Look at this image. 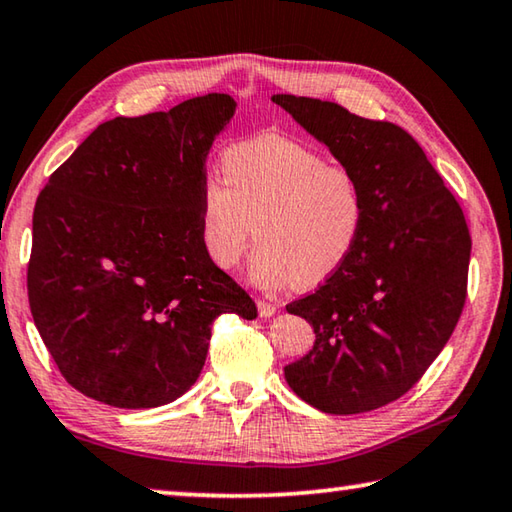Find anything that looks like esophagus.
Here are the masks:
<instances>
[{
    "label": "esophagus",
    "mask_w": 512,
    "mask_h": 512,
    "mask_svg": "<svg viewBox=\"0 0 512 512\" xmlns=\"http://www.w3.org/2000/svg\"><path fill=\"white\" fill-rule=\"evenodd\" d=\"M257 311L262 318H271L275 314V305L273 302H264V300H257Z\"/></svg>",
    "instance_id": "obj_1"
}]
</instances>
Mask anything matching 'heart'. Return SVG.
Here are the masks:
<instances>
[{"label":"heart","mask_w":512,"mask_h":512,"mask_svg":"<svg viewBox=\"0 0 512 512\" xmlns=\"http://www.w3.org/2000/svg\"><path fill=\"white\" fill-rule=\"evenodd\" d=\"M223 176L201 187V241L207 257L230 271L253 237V280L275 289H307L348 262L363 230L359 178L309 146L259 135L223 153Z\"/></svg>","instance_id":"obj_1"}]
</instances>
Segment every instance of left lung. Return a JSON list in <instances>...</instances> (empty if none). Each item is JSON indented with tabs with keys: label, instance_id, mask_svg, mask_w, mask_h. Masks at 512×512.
<instances>
[{
	"label": "left lung",
	"instance_id": "8db88e82",
	"mask_svg": "<svg viewBox=\"0 0 512 512\" xmlns=\"http://www.w3.org/2000/svg\"><path fill=\"white\" fill-rule=\"evenodd\" d=\"M273 101L323 142L363 189V230L339 271L287 305L314 327V348L284 377L334 415L386 406L418 384L461 318L472 239L420 144L391 121L293 94Z\"/></svg>",
	"mask_w": 512,
	"mask_h": 512
}]
</instances>
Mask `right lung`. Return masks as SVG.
I'll return each mask as SVG.
<instances>
[{"label": "right lung", "instance_id": "obj_1", "mask_svg": "<svg viewBox=\"0 0 512 512\" xmlns=\"http://www.w3.org/2000/svg\"><path fill=\"white\" fill-rule=\"evenodd\" d=\"M237 103L194 97L115 117L51 173L33 210L29 307L69 386L117 409L192 388L221 314L253 298L201 241L205 160Z\"/></svg>", "mask_w": 512, "mask_h": 512}]
</instances>
